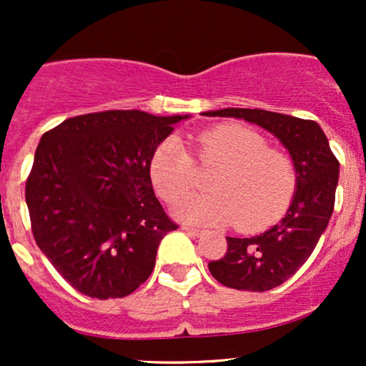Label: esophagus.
Masks as SVG:
<instances>
[{
    "label": "esophagus",
    "instance_id": "esophagus-1",
    "mask_svg": "<svg viewBox=\"0 0 366 366\" xmlns=\"http://www.w3.org/2000/svg\"><path fill=\"white\" fill-rule=\"evenodd\" d=\"M182 230L186 234H189V236H201V232H203V230H199V229H194V227H182Z\"/></svg>",
    "mask_w": 366,
    "mask_h": 366
}]
</instances>
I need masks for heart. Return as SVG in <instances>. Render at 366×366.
<instances>
[{"label": "heart", "mask_w": 366, "mask_h": 366, "mask_svg": "<svg viewBox=\"0 0 366 366\" xmlns=\"http://www.w3.org/2000/svg\"><path fill=\"white\" fill-rule=\"evenodd\" d=\"M197 159L217 167L209 180V196L180 201L174 215L186 224H236L251 232L275 222L291 203L297 174L294 162L282 151L267 148L253 130L225 124L194 137ZM149 179L157 194L175 203L192 189L194 163L177 139L159 142L149 159Z\"/></svg>", "instance_id": "obj_1"}]
</instances>
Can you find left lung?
<instances>
[{"instance_id":"obj_1","label":"left lung","mask_w":366,"mask_h":366,"mask_svg":"<svg viewBox=\"0 0 366 366\" xmlns=\"http://www.w3.org/2000/svg\"><path fill=\"white\" fill-rule=\"evenodd\" d=\"M204 115L232 117L268 130L296 167V191L280 222L258 236L227 237L224 258L208 263L212 275L227 287L254 292L274 289L303 267L325 232L334 212L339 162L313 120L251 108H224Z\"/></svg>"}]
</instances>
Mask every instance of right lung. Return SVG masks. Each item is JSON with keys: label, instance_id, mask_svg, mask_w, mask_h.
<instances>
[{"label": "right lung", "instance_id": "right-lung-1", "mask_svg": "<svg viewBox=\"0 0 366 366\" xmlns=\"http://www.w3.org/2000/svg\"><path fill=\"white\" fill-rule=\"evenodd\" d=\"M186 119L112 110L41 137L25 184L32 234L79 292L124 297L148 280L159 242L177 229L154 196L149 159Z\"/></svg>", "mask_w": 366, "mask_h": 366}]
</instances>
